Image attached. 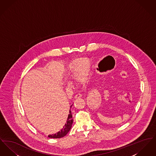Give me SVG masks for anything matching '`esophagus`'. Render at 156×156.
Returning <instances> with one entry per match:
<instances>
[{
	"mask_svg": "<svg viewBox=\"0 0 156 156\" xmlns=\"http://www.w3.org/2000/svg\"><path fill=\"white\" fill-rule=\"evenodd\" d=\"M81 97H82V94L81 93H78V94H76L75 96V98H81Z\"/></svg>",
	"mask_w": 156,
	"mask_h": 156,
	"instance_id": "esophagus-1",
	"label": "esophagus"
}]
</instances>
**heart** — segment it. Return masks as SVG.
I'll list each match as a JSON object with an SVG mask.
<instances>
[{
    "label": "heart",
    "instance_id": "heart-1",
    "mask_svg": "<svg viewBox=\"0 0 156 156\" xmlns=\"http://www.w3.org/2000/svg\"><path fill=\"white\" fill-rule=\"evenodd\" d=\"M91 70V62L87 58H77L72 61L68 67V74L75 76L78 82L82 83L89 77Z\"/></svg>",
    "mask_w": 156,
    "mask_h": 156
}]
</instances>
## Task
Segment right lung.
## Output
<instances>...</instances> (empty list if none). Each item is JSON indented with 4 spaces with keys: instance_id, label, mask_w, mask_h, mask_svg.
Here are the masks:
<instances>
[{
    "instance_id": "add662e5",
    "label": "right lung",
    "mask_w": 156,
    "mask_h": 156,
    "mask_svg": "<svg viewBox=\"0 0 156 156\" xmlns=\"http://www.w3.org/2000/svg\"><path fill=\"white\" fill-rule=\"evenodd\" d=\"M73 105L70 106V109L68 112V117H67L66 123L64 124V126L62 127V129L59 130L58 132L57 133L53 134H50L48 135V137L50 138H53V139H58V138H62L64 137L67 134L69 131L71 130L72 125L73 123V115L71 111V108L72 107Z\"/></svg>"
}]
</instances>
